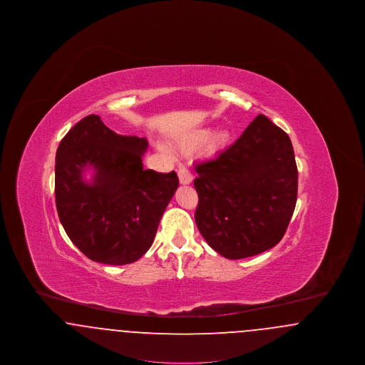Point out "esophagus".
Masks as SVG:
<instances>
[{"instance_id":"34e87169","label":"esophagus","mask_w":365,"mask_h":365,"mask_svg":"<svg viewBox=\"0 0 365 365\" xmlns=\"http://www.w3.org/2000/svg\"><path fill=\"white\" fill-rule=\"evenodd\" d=\"M178 176H179V182L180 185H190L192 180V175L189 170H186L185 167H180L178 170Z\"/></svg>"}]
</instances>
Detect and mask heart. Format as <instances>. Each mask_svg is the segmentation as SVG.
<instances>
[{
  "label": "heart",
  "mask_w": 365,
  "mask_h": 365,
  "mask_svg": "<svg viewBox=\"0 0 365 365\" xmlns=\"http://www.w3.org/2000/svg\"><path fill=\"white\" fill-rule=\"evenodd\" d=\"M228 140H230V133L227 130L216 131L212 135V130L204 128V130H198L190 135L180 139L178 142V148H179V150H182L185 153H190L192 150L198 149L200 146H202L205 142H208L209 152L217 153L219 150L226 148Z\"/></svg>",
  "instance_id": "obj_1"
}]
</instances>
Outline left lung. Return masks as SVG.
I'll return each mask as SVG.
<instances>
[{
  "instance_id": "1",
  "label": "left lung",
  "mask_w": 365,
  "mask_h": 365,
  "mask_svg": "<svg viewBox=\"0 0 365 365\" xmlns=\"http://www.w3.org/2000/svg\"><path fill=\"white\" fill-rule=\"evenodd\" d=\"M194 168V217L213 250L238 260L280 242L298 190L293 145L282 128L259 115L225 152Z\"/></svg>"
}]
</instances>
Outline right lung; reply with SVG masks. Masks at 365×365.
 <instances>
[{"label": "right lung", "instance_id": "obj_1", "mask_svg": "<svg viewBox=\"0 0 365 365\" xmlns=\"http://www.w3.org/2000/svg\"><path fill=\"white\" fill-rule=\"evenodd\" d=\"M148 140L119 135L97 115L76 123L56 153L54 194L60 222L90 260L124 265L152 246L160 219L174 197V171L143 170ZM93 168L90 182L83 173Z\"/></svg>", "mask_w": 365, "mask_h": 365}]
</instances>
